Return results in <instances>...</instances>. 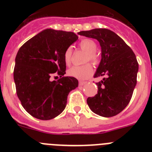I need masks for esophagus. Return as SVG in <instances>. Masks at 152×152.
<instances>
[{"label":"esophagus","instance_id":"obj_1","mask_svg":"<svg viewBox=\"0 0 152 152\" xmlns=\"http://www.w3.org/2000/svg\"><path fill=\"white\" fill-rule=\"evenodd\" d=\"M86 84H87V82H86V81H81V80H80V81H79V85L80 86H83Z\"/></svg>","mask_w":152,"mask_h":152}]
</instances>
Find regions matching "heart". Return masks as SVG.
<instances>
[{
  "label": "heart",
  "instance_id": "heart-1",
  "mask_svg": "<svg viewBox=\"0 0 152 152\" xmlns=\"http://www.w3.org/2000/svg\"><path fill=\"white\" fill-rule=\"evenodd\" d=\"M79 48L84 52H87L86 61H91L93 63L98 62V56L96 54L97 45L94 40L90 39H84L79 42ZM72 49L68 48L64 53V61L67 65H69L72 61ZM94 72V69L91 64H86L81 66H73L69 68L68 75L71 77H75L80 80H84L91 76Z\"/></svg>",
  "mask_w": 152,
  "mask_h": 152
}]
</instances>
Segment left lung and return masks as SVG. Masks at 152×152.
Wrapping results in <instances>:
<instances>
[{
	"instance_id": "obj_1",
	"label": "left lung",
	"mask_w": 152,
	"mask_h": 152,
	"mask_svg": "<svg viewBox=\"0 0 152 152\" xmlns=\"http://www.w3.org/2000/svg\"><path fill=\"white\" fill-rule=\"evenodd\" d=\"M78 34L100 42L101 61L94 77L107 76L96 83L97 94L88 97L87 103L99 116H116L128 105L136 85L139 64L135 53L123 39L110 29H94Z\"/></svg>"
}]
</instances>
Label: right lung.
<instances>
[{
  "label": "right lung",
  "mask_w": 152,
  "mask_h": 152,
  "mask_svg": "<svg viewBox=\"0 0 152 152\" xmlns=\"http://www.w3.org/2000/svg\"><path fill=\"white\" fill-rule=\"evenodd\" d=\"M78 36L72 32L47 29L20 48L15 58L13 79L17 94L27 113L49 120L62 113L68 95L78 86L73 77H63L66 64L64 53ZM57 72L60 78L51 81Z\"/></svg>",
  "instance_id": "right-lung-1"
}]
</instances>
